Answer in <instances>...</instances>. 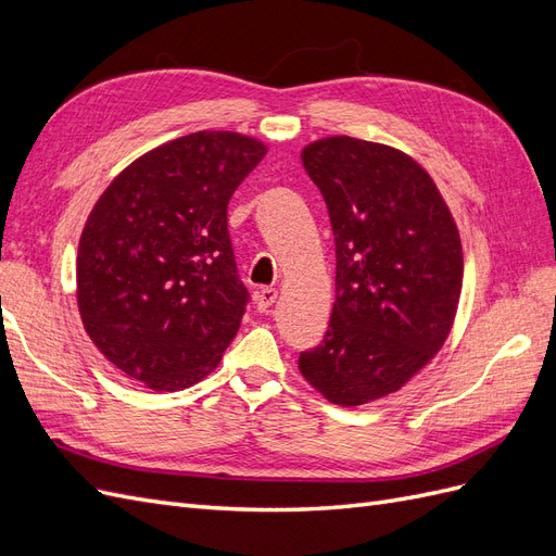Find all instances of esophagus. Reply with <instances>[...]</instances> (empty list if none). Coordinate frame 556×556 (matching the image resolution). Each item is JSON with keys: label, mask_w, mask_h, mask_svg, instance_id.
<instances>
[{"label": "esophagus", "mask_w": 556, "mask_h": 556, "mask_svg": "<svg viewBox=\"0 0 556 556\" xmlns=\"http://www.w3.org/2000/svg\"><path fill=\"white\" fill-rule=\"evenodd\" d=\"M278 299V290L276 288H264L255 294V304H257V311L260 313H268V308H271L276 304Z\"/></svg>", "instance_id": "esophagus-1"}]
</instances>
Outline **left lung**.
Returning a JSON list of instances; mask_svg holds the SVG:
<instances>
[{
    "label": "left lung",
    "instance_id": "left-lung-1",
    "mask_svg": "<svg viewBox=\"0 0 556 556\" xmlns=\"http://www.w3.org/2000/svg\"><path fill=\"white\" fill-rule=\"evenodd\" d=\"M301 160L329 211L336 301L299 368L329 401L362 406L401 390L445 343L464 278L459 231L431 176L401 150L329 137Z\"/></svg>",
    "mask_w": 556,
    "mask_h": 556
}]
</instances>
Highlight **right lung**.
I'll list each match as a JSON object with an SVG mask.
<instances>
[{
	"label": "right lung",
	"instance_id": "obj_1",
	"mask_svg": "<svg viewBox=\"0 0 556 556\" xmlns=\"http://www.w3.org/2000/svg\"><path fill=\"white\" fill-rule=\"evenodd\" d=\"M264 155L243 134L194 131L131 162L99 197L78 243V311L131 380L185 390L237 336L250 292L227 204Z\"/></svg>",
	"mask_w": 556,
	"mask_h": 556
}]
</instances>
